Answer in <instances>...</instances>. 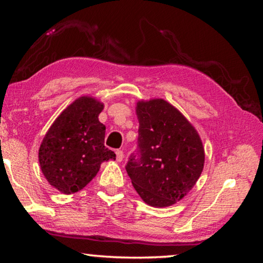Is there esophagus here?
Segmentation results:
<instances>
[{
	"label": "esophagus",
	"mask_w": 263,
	"mask_h": 263,
	"mask_svg": "<svg viewBox=\"0 0 263 263\" xmlns=\"http://www.w3.org/2000/svg\"><path fill=\"white\" fill-rule=\"evenodd\" d=\"M123 158H124V153H123V151H121V149H117V151H116V159H117V161H118V162L123 161Z\"/></svg>",
	"instance_id": "obj_1"
}]
</instances>
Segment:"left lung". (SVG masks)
<instances>
[{
	"label": "left lung",
	"mask_w": 263,
	"mask_h": 263,
	"mask_svg": "<svg viewBox=\"0 0 263 263\" xmlns=\"http://www.w3.org/2000/svg\"><path fill=\"white\" fill-rule=\"evenodd\" d=\"M138 152L126 172L146 204L171 206L193 189L204 167L201 138L175 106L162 99L139 101Z\"/></svg>",
	"instance_id": "left-lung-1"
}]
</instances>
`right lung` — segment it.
Returning a JSON list of instances; mask_svg holds the SVG:
<instances>
[{
	"mask_svg": "<svg viewBox=\"0 0 263 263\" xmlns=\"http://www.w3.org/2000/svg\"><path fill=\"white\" fill-rule=\"evenodd\" d=\"M104 108L94 97L75 100L59 115L39 147L45 179L65 195L83 189L96 176L101 163L115 160L104 146L105 126L99 121Z\"/></svg>",
	"mask_w": 263,
	"mask_h": 263,
	"instance_id": "right-lung-1",
	"label": "right lung"
}]
</instances>
